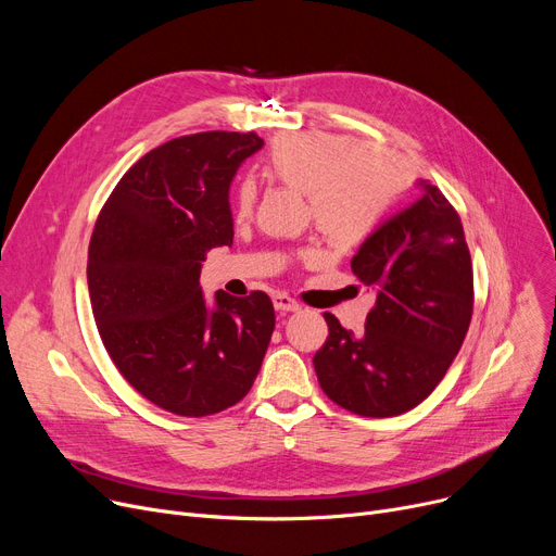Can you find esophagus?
Here are the masks:
<instances>
[{"label": "esophagus", "mask_w": 556, "mask_h": 556, "mask_svg": "<svg viewBox=\"0 0 556 556\" xmlns=\"http://www.w3.org/2000/svg\"><path fill=\"white\" fill-rule=\"evenodd\" d=\"M273 304H275V308L281 311V313H293V311H300V308H302V304H300L298 300H293V298L286 295V293H277V295L273 298Z\"/></svg>", "instance_id": "esophagus-1"}]
</instances>
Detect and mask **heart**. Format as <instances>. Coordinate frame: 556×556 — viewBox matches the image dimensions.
I'll use <instances>...</instances> for the list:
<instances>
[{
    "mask_svg": "<svg viewBox=\"0 0 556 556\" xmlns=\"http://www.w3.org/2000/svg\"><path fill=\"white\" fill-rule=\"evenodd\" d=\"M273 180L306 193L308 216L338 248L365 241L403 193L405 166L388 151L331 132H302L277 139L266 155ZM256 191L241 182L233 214L248 218Z\"/></svg>",
    "mask_w": 556,
    "mask_h": 556,
    "instance_id": "heart-1",
    "label": "heart"
}]
</instances>
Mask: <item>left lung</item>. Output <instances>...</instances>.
<instances>
[{"mask_svg": "<svg viewBox=\"0 0 556 556\" xmlns=\"http://www.w3.org/2000/svg\"><path fill=\"white\" fill-rule=\"evenodd\" d=\"M424 195L383 220L352 258L376 290L365 333L325 313L329 338L313 356L317 381L344 410L396 417L419 405L455 361L473 315V266L464 227L446 195Z\"/></svg>", "mask_w": 556, "mask_h": 556, "instance_id": "8db88e82", "label": "left lung"}]
</instances>
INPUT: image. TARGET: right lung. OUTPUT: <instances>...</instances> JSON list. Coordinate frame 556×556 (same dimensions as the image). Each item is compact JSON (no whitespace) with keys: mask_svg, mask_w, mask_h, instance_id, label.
<instances>
[{"mask_svg":"<svg viewBox=\"0 0 556 556\" xmlns=\"http://www.w3.org/2000/svg\"><path fill=\"white\" fill-rule=\"evenodd\" d=\"M263 139L210 130L170 139L135 162L97 218L87 286L97 329L126 381L180 417H207L252 388L275 331L266 293L210 304L207 250L231 245L229 182Z\"/></svg>","mask_w":556,"mask_h":556,"instance_id":"add662e5","label":"right lung"}]
</instances>
